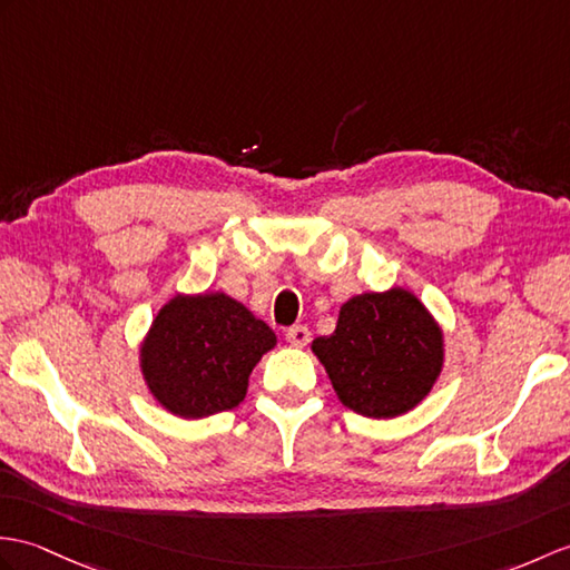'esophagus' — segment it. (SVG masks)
I'll use <instances>...</instances> for the list:
<instances>
[{"instance_id": "obj_1", "label": "esophagus", "mask_w": 570, "mask_h": 570, "mask_svg": "<svg viewBox=\"0 0 570 570\" xmlns=\"http://www.w3.org/2000/svg\"><path fill=\"white\" fill-rule=\"evenodd\" d=\"M286 342L294 347H306L311 342V330L306 325H294L286 330Z\"/></svg>"}]
</instances>
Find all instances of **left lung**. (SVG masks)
<instances>
[{
    "label": "left lung",
    "mask_w": 570,
    "mask_h": 570,
    "mask_svg": "<svg viewBox=\"0 0 570 570\" xmlns=\"http://www.w3.org/2000/svg\"><path fill=\"white\" fill-rule=\"evenodd\" d=\"M337 399L374 420L428 399L444 366V330L413 291H366L340 306L335 333L311 345Z\"/></svg>",
    "instance_id": "8db88e82"
}]
</instances>
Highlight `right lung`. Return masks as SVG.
<instances>
[{"instance_id":"add662e5","label":"right lung","mask_w":570,"mask_h":570,"mask_svg":"<svg viewBox=\"0 0 570 570\" xmlns=\"http://www.w3.org/2000/svg\"><path fill=\"white\" fill-rule=\"evenodd\" d=\"M274 347V330L223 291L177 294L153 317L138 364L167 413L202 420L240 403L249 374Z\"/></svg>"}]
</instances>
